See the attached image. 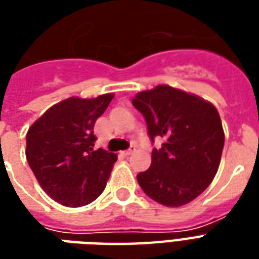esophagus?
<instances>
[{"label":"esophagus","mask_w":259,"mask_h":259,"mask_svg":"<svg viewBox=\"0 0 259 259\" xmlns=\"http://www.w3.org/2000/svg\"><path fill=\"white\" fill-rule=\"evenodd\" d=\"M132 152H133V150L129 148V150H126V151H122V155H123V157H129Z\"/></svg>","instance_id":"esophagus-1"}]
</instances>
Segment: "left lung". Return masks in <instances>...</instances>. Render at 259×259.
Here are the masks:
<instances>
[{
	"label": "left lung",
	"mask_w": 259,
	"mask_h": 259,
	"mask_svg": "<svg viewBox=\"0 0 259 259\" xmlns=\"http://www.w3.org/2000/svg\"><path fill=\"white\" fill-rule=\"evenodd\" d=\"M144 116L152 148L151 166L137 182L151 200L165 206L190 202L211 185L222 157L225 133L217 108L170 85H157L133 98Z\"/></svg>",
	"instance_id": "obj_1"
}]
</instances>
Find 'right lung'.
Listing matches in <instances>:
<instances>
[{
    "label": "right lung",
    "mask_w": 259,
    "mask_h": 259,
    "mask_svg": "<svg viewBox=\"0 0 259 259\" xmlns=\"http://www.w3.org/2000/svg\"><path fill=\"white\" fill-rule=\"evenodd\" d=\"M112 98H68L50 108L26 135L29 166L42 190L62 205H87L107 186L116 155L94 148V123Z\"/></svg>",
    "instance_id": "obj_1"
}]
</instances>
